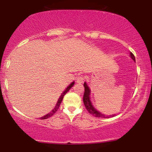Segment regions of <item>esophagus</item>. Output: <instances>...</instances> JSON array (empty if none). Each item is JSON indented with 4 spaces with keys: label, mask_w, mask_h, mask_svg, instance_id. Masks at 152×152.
Here are the masks:
<instances>
[{
    "label": "esophagus",
    "mask_w": 152,
    "mask_h": 152,
    "mask_svg": "<svg viewBox=\"0 0 152 152\" xmlns=\"http://www.w3.org/2000/svg\"><path fill=\"white\" fill-rule=\"evenodd\" d=\"M83 80H84V78H83V76H78V77L76 78V82H77V83H82V82L83 81Z\"/></svg>",
    "instance_id": "1"
}]
</instances>
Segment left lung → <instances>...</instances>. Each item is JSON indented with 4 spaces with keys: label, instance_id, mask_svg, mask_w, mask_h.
Returning <instances> with one entry per match:
<instances>
[{
    "label": "left lung",
    "instance_id": "left-lung-1",
    "mask_svg": "<svg viewBox=\"0 0 152 152\" xmlns=\"http://www.w3.org/2000/svg\"><path fill=\"white\" fill-rule=\"evenodd\" d=\"M130 57L134 61H135V57H134V54L130 52ZM83 86L85 88V91L84 94H83V104H84L85 106H86V109L87 111L90 113L91 114H92L93 116H95V117H99V118H110V117H114V116H116V114H111V115H106L101 113L100 111H99L98 110L94 107L93 104H92L91 101V89L88 87V84H87L86 82H84L83 83Z\"/></svg>",
    "mask_w": 152,
    "mask_h": 152
}]
</instances>
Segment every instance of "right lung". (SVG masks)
<instances>
[{
    "mask_svg": "<svg viewBox=\"0 0 152 152\" xmlns=\"http://www.w3.org/2000/svg\"><path fill=\"white\" fill-rule=\"evenodd\" d=\"M74 83H75V82L73 81L72 83H71L70 84H69V86H67V88H66V89L64 90V91H63V93L61 94L60 97H59V99H58V101H57V103H56V106H55V107H54V109L52 110V111H50V113H48V114H47L46 115H45V116H42V117H40V118H41V119H46V118H49V117H50V116H53V115L55 114L57 110L58 109L59 106H60V105H61V102H62L63 99H64V96H65V94L67 93V92L69 91L70 90L73 86H74Z\"/></svg>",
    "mask_w": 152,
    "mask_h": 152,
    "instance_id": "right-lung-1",
    "label": "right lung"
}]
</instances>
